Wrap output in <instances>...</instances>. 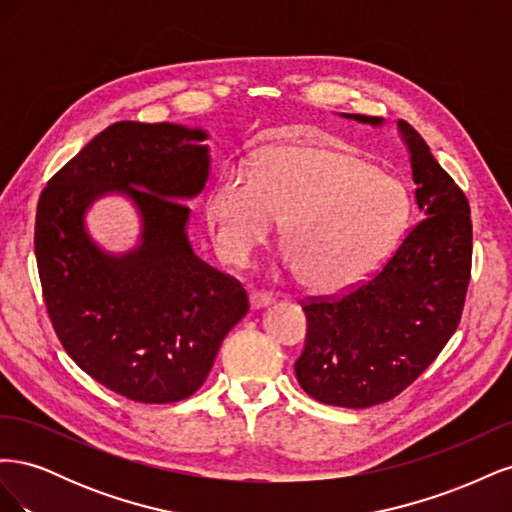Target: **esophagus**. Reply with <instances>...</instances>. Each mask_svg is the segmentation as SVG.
<instances>
[{
  "instance_id": "esophagus-1",
  "label": "esophagus",
  "mask_w": 512,
  "mask_h": 512,
  "mask_svg": "<svg viewBox=\"0 0 512 512\" xmlns=\"http://www.w3.org/2000/svg\"><path fill=\"white\" fill-rule=\"evenodd\" d=\"M273 301H275V299H273V294H271V292L254 290V292L250 294V307H252V309H262V307L271 305Z\"/></svg>"
}]
</instances>
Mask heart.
Here are the masks:
<instances>
[{
    "label": "heart",
    "mask_w": 512,
    "mask_h": 512,
    "mask_svg": "<svg viewBox=\"0 0 512 512\" xmlns=\"http://www.w3.org/2000/svg\"><path fill=\"white\" fill-rule=\"evenodd\" d=\"M412 196L399 177L339 147L284 145L262 151L254 179L228 173L213 183L205 218L220 256L245 267L282 222L286 265L316 292L365 282L410 224Z\"/></svg>",
    "instance_id": "obj_1"
}]
</instances>
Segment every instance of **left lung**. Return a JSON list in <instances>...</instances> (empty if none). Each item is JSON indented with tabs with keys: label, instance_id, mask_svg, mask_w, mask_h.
<instances>
[{
	"label": "left lung",
	"instance_id": "left-lung-1",
	"mask_svg": "<svg viewBox=\"0 0 512 512\" xmlns=\"http://www.w3.org/2000/svg\"><path fill=\"white\" fill-rule=\"evenodd\" d=\"M369 126L382 117L350 115ZM408 145L423 220L371 280L348 294L303 303L305 348L294 363L301 389L320 404L369 408L410 386L457 331L472 271L466 194L431 156L423 136L397 121Z\"/></svg>",
	"mask_w": 512,
	"mask_h": 512
}]
</instances>
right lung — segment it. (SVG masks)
Listing matches in <instances>:
<instances>
[{
    "instance_id": "right-lung-1",
    "label": "right lung",
    "mask_w": 512,
    "mask_h": 512,
    "mask_svg": "<svg viewBox=\"0 0 512 512\" xmlns=\"http://www.w3.org/2000/svg\"><path fill=\"white\" fill-rule=\"evenodd\" d=\"M207 136L177 123H113L38 200V273L61 346L85 374L141 404L194 395L250 309L239 280L200 260L185 232L183 200L209 179ZM106 193L130 197L142 215V239L126 255L104 253L84 228Z\"/></svg>"
}]
</instances>
